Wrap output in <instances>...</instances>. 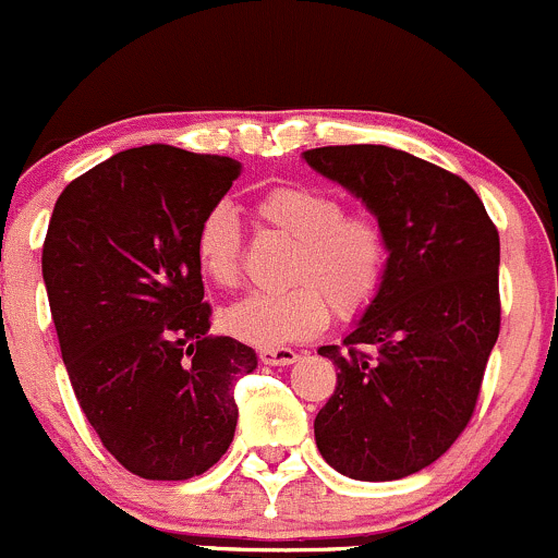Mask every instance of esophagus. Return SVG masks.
I'll return each mask as SVG.
<instances>
[{
    "label": "esophagus",
    "mask_w": 558,
    "mask_h": 558,
    "mask_svg": "<svg viewBox=\"0 0 558 558\" xmlns=\"http://www.w3.org/2000/svg\"><path fill=\"white\" fill-rule=\"evenodd\" d=\"M257 357H260L263 365H292L298 360V352H292V349H260L257 352Z\"/></svg>",
    "instance_id": "esophagus-1"
}]
</instances>
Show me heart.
<instances>
[{
	"instance_id": "1",
	"label": "heart",
	"mask_w": 558,
	"mask_h": 558,
	"mask_svg": "<svg viewBox=\"0 0 558 558\" xmlns=\"http://www.w3.org/2000/svg\"><path fill=\"white\" fill-rule=\"evenodd\" d=\"M260 228L292 241L287 290L252 292L233 303L222 322L231 336L263 349H279L317 336L330 308L349 319L365 312L381 292L389 268V233L376 215L349 211L341 195L303 182H281L250 204ZM195 263L217 287L239 284L244 236L228 204L201 215L193 236Z\"/></svg>"
}]
</instances>
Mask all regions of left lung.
Instances as JSON below:
<instances>
[{"mask_svg":"<svg viewBox=\"0 0 558 558\" xmlns=\"http://www.w3.org/2000/svg\"><path fill=\"white\" fill-rule=\"evenodd\" d=\"M365 201L389 233V268L343 347L336 392L314 418L338 473L395 481L451 449L475 413L499 336V233L478 193L451 171L384 145L303 153Z\"/></svg>","mask_w":558,"mask_h":558,"instance_id":"left-lung-1","label":"left lung"}]
</instances>
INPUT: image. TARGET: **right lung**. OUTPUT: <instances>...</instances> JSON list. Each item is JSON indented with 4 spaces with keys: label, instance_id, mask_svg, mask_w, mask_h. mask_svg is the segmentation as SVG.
I'll return each mask as SVG.
<instances>
[{
    "label": "right lung",
    "instance_id": "1",
    "mask_svg": "<svg viewBox=\"0 0 558 558\" xmlns=\"http://www.w3.org/2000/svg\"><path fill=\"white\" fill-rule=\"evenodd\" d=\"M239 174L220 155L134 147L69 182L50 217L43 277L69 381L140 478L206 473L236 433L233 387L257 357L209 336L193 236Z\"/></svg>",
    "mask_w": 558,
    "mask_h": 558
}]
</instances>
